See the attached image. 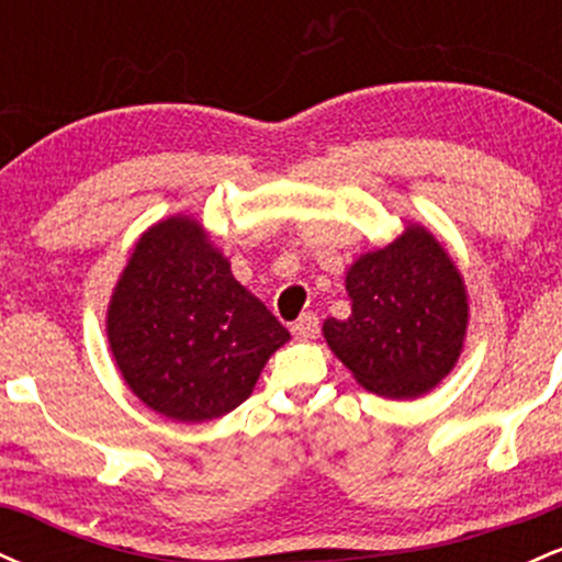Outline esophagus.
<instances>
[{"label":"esophagus","instance_id":"esophagus-1","mask_svg":"<svg viewBox=\"0 0 562 562\" xmlns=\"http://www.w3.org/2000/svg\"><path fill=\"white\" fill-rule=\"evenodd\" d=\"M290 330H293V335L299 340H314V338H317V333H319V317H317V314H312V312L301 314V317L293 322V327H290Z\"/></svg>","mask_w":562,"mask_h":562}]
</instances>
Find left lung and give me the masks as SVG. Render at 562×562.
I'll use <instances>...</instances> for the list:
<instances>
[{
  "mask_svg": "<svg viewBox=\"0 0 562 562\" xmlns=\"http://www.w3.org/2000/svg\"><path fill=\"white\" fill-rule=\"evenodd\" d=\"M351 317L325 319L327 346L359 385L417 398L454 370L468 330L460 269L420 224L359 256L346 272Z\"/></svg>",
  "mask_w": 562,
  "mask_h": 562,
  "instance_id": "obj_1",
  "label": "left lung"
}]
</instances>
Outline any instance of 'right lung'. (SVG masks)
Returning a JSON list of instances; mask_svg holds the SVG:
<instances>
[{
  "label": "right lung",
  "instance_id": "1",
  "mask_svg": "<svg viewBox=\"0 0 562 562\" xmlns=\"http://www.w3.org/2000/svg\"><path fill=\"white\" fill-rule=\"evenodd\" d=\"M290 333L192 216L139 237L108 306V344L134 396L177 423L227 415Z\"/></svg>",
  "mask_w": 562,
  "mask_h": 562
}]
</instances>
